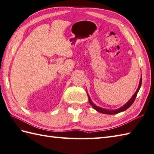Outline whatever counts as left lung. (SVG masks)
I'll return each instance as SVG.
<instances>
[{
	"label": "left lung",
	"mask_w": 154,
	"mask_h": 154,
	"mask_svg": "<svg viewBox=\"0 0 154 154\" xmlns=\"http://www.w3.org/2000/svg\"><path fill=\"white\" fill-rule=\"evenodd\" d=\"M141 85H142V76H141V78H140V80L139 86L138 87V89H137L136 91L135 92V93L134 94V95L132 97L131 99H130L125 104H124V105H123L122 106H121L120 108H119V109H116V110H109V109H103V108L97 106L96 104H94L93 103V101L91 100V98H90V97L89 95V94H88L87 91L88 98H89V102L91 104V105L93 106V108L94 109H95L97 111H98V112H99L100 113L106 114H118V113L121 112H123V111L127 110L130 106L132 105V104L134 103V101L135 99H136V96H137V94H138V91H139V90L140 89V87H141Z\"/></svg>",
	"instance_id": "8db88e82"
}]
</instances>
